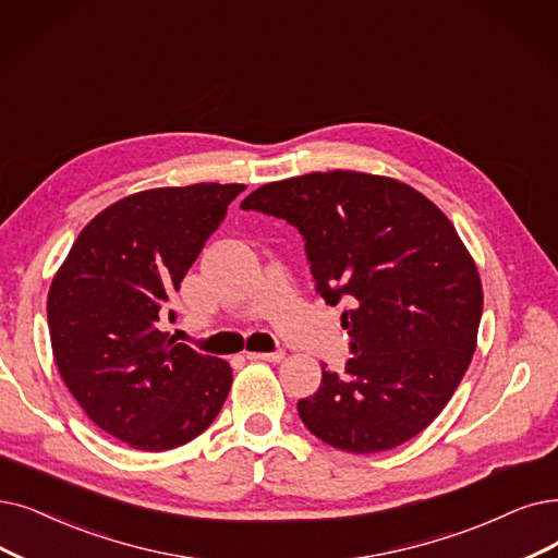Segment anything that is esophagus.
Listing matches in <instances>:
<instances>
[{
    "label": "esophagus",
    "instance_id": "esophagus-1",
    "mask_svg": "<svg viewBox=\"0 0 558 558\" xmlns=\"http://www.w3.org/2000/svg\"><path fill=\"white\" fill-rule=\"evenodd\" d=\"M247 360L252 362H281L283 352L275 350V352H247Z\"/></svg>",
    "mask_w": 558,
    "mask_h": 558
}]
</instances>
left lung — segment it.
Returning <instances> with one entry per match:
<instances>
[{
	"label": "left lung",
	"instance_id": "left-lung-1",
	"mask_svg": "<svg viewBox=\"0 0 558 558\" xmlns=\"http://www.w3.org/2000/svg\"><path fill=\"white\" fill-rule=\"evenodd\" d=\"M295 227L329 304L348 302L343 373L323 366L298 400L304 426L329 447H398L449 403L476 350L483 288L451 221L393 178L327 171L267 183L240 204Z\"/></svg>",
	"mask_w": 558,
	"mask_h": 558
}]
</instances>
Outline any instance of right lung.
Masks as SVG:
<instances>
[{
    "instance_id": "right-lung-1",
    "label": "right lung",
    "mask_w": 558,
    "mask_h": 558,
    "mask_svg": "<svg viewBox=\"0 0 558 558\" xmlns=\"http://www.w3.org/2000/svg\"><path fill=\"white\" fill-rule=\"evenodd\" d=\"M244 185L198 183L121 198L73 242L50 286L54 362L98 428L132 449L169 451L202 435L233 373L160 329L171 298Z\"/></svg>"
}]
</instances>
